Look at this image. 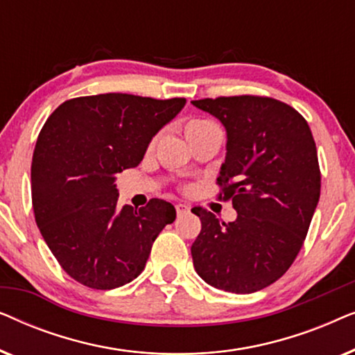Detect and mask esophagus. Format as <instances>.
<instances>
[{"instance_id":"34e87169","label":"esophagus","mask_w":355,"mask_h":355,"mask_svg":"<svg viewBox=\"0 0 355 355\" xmlns=\"http://www.w3.org/2000/svg\"><path fill=\"white\" fill-rule=\"evenodd\" d=\"M189 210H191V207L186 205V203H178V205H176V211H178L179 216L184 215V213H187Z\"/></svg>"}]
</instances>
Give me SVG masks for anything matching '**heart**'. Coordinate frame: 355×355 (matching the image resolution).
Here are the masks:
<instances>
[{
	"mask_svg": "<svg viewBox=\"0 0 355 355\" xmlns=\"http://www.w3.org/2000/svg\"><path fill=\"white\" fill-rule=\"evenodd\" d=\"M210 125H213V123H210V121H205V119H192L189 121V123L186 124V135H192L198 132V130L205 129V128H210Z\"/></svg>",
	"mask_w": 355,
	"mask_h": 355,
	"instance_id": "1",
	"label": "heart"
}]
</instances>
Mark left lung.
Listing matches in <instances>:
<instances>
[{"instance_id":"8db88e82","label":"left lung","mask_w":355,"mask_h":355,"mask_svg":"<svg viewBox=\"0 0 355 355\" xmlns=\"http://www.w3.org/2000/svg\"><path fill=\"white\" fill-rule=\"evenodd\" d=\"M226 129L218 184L237 218L221 223L200 207L193 268L213 288L250 294L283 276L307 236L320 198L317 147L307 121L266 96L192 101ZM221 196V193H220Z\"/></svg>"}]
</instances>
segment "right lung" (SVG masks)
<instances>
[{
	"instance_id": "add662e5",
	"label": "right lung",
	"mask_w": 355,
	"mask_h": 355,
	"mask_svg": "<svg viewBox=\"0 0 355 355\" xmlns=\"http://www.w3.org/2000/svg\"><path fill=\"white\" fill-rule=\"evenodd\" d=\"M186 98L101 94L53 111L32 158L38 230L62 270L80 284L114 289L137 278L159 232L176 220L169 202L118 208L116 174L144 159Z\"/></svg>"
}]
</instances>
